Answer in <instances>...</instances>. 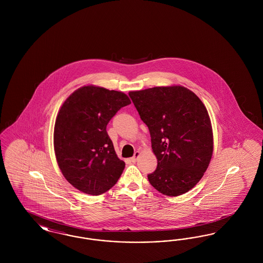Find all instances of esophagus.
Listing matches in <instances>:
<instances>
[{
	"label": "esophagus",
	"mask_w": 263,
	"mask_h": 263,
	"mask_svg": "<svg viewBox=\"0 0 263 263\" xmlns=\"http://www.w3.org/2000/svg\"><path fill=\"white\" fill-rule=\"evenodd\" d=\"M140 157V152L137 151V152H135V154H134V156L131 158V162H133V163H135V162H137L138 158Z\"/></svg>",
	"instance_id": "esophagus-1"
}]
</instances>
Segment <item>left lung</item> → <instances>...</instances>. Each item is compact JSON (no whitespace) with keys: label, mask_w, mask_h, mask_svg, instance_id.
Wrapping results in <instances>:
<instances>
[{"label":"left lung","mask_w":263,"mask_h":263,"mask_svg":"<svg viewBox=\"0 0 263 263\" xmlns=\"http://www.w3.org/2000/svg\"><path fill=\"white\" fill-rule=\"evenodd\" d=\"M143 122L148 126L157 170L148 175L153 187L178 196L194 187L213 155V131L200 99L181 86L130 91Z\"/></svg>","instance_id":"1"}]
</instances>
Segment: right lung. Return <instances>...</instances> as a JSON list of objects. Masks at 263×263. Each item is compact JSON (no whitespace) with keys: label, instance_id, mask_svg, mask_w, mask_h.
I'll return each mask as SVG.
<instances>
[{"label":"right lung","instance_id":"right-lung-1","mask_svg":"<svg viewBox=\"0 0 263 263\" xmlns=\"http://www.w3.org/2000/svg\"><path fill=\"white\" fill-rule=\"evenodd\" d=\"M122 91L96 86L75 90L64 103L54 126V151L64 177L78 190L100 195L123 173L106 126L116 112L130 104Z\"/></svg>","mask_w":263,"mask_h":263}]
</instances>
